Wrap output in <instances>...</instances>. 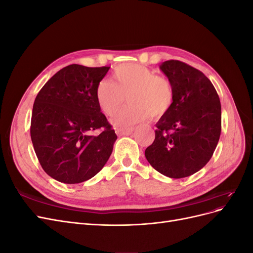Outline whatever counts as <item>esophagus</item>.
<instances>
[{
  "label": "esophagus",
  "instance_id": "34e87169",
  "mask_svg": "<svg viewBox=\"0 0 253 253\" xmlns=\"http://www.w3.org/2000/svg\"><path fill=\"white\" fill-rule=\"evenodd\" d=\"M133 131H134V127H117L116 134L118 136H125V135L132 134Z\"/></svg>",
  "mask_w": 253,
  "mask_h": 253
}]
</instances>
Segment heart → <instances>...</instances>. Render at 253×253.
Segmentation results:
<instances>
[{"label":"heart","mask_w":253,"mask_h":253,"mask_svg":"<svg viewBox=\"0 0 253 253\" xmlns=\"http://www.w3.org/2000/svg\"><path fill=\"white\" fill-rule=\"evenodd\" d=\"M113 81L102 80L97 87V102L101 111L113 116L127 97L129 104L113 119L114 126L126 127L157 118L171 109L174 91L171 82L140 64H122L113 74Z\"/></svg>","instance_id":"obj_1"}]
</instances>
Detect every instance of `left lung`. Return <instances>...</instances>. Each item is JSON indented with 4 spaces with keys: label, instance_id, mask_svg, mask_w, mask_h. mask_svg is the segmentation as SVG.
Listing matches in <instances>:
<instances>
[{
    "label": "left lung",
    "instance_id": "left-lung-1",
    "mask_svg": "<svg viewBox=\"0 0 253 253\" xmlns=\"http://www.w3.org/2000/svg\"><path fill=\"white\" fill-rule=\"evenodd\" d=\"M160 70L171 82V109L156 124L155 140L144 155L156 171L183 178L200 171L213 155L220 136L221 108L211 81L196 68L177 60Z\"/></svg>",
    "mask_w": 253,
    "mask_h": 253
}]
</instances>
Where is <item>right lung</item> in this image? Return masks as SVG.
Listing matches in <instances>:
<instances>
[{
  "mask_svg": "<svg viewBox=\"0 0 253 253\" xmlns=\"http://www.w3.org/2000/svg\"><path fill=\"white\" fill-rule=\"evenodd\" d=\"M109 70L68 65L37 95L30 137L41 167L53 179L83 182L94 177L109 160L117 135L96 96ZM97 129L102 132L94 135Z\"/></svg>",
  "mask_w": 253,
  "mask_h": 253,
  "instance_id": "add662e5",
  "label": "right lung"
}]
</instances>
